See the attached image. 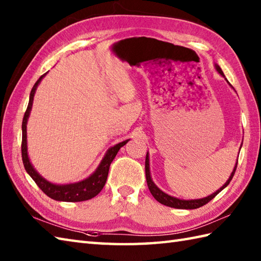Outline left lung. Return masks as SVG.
Returning <instances> with one entry per match:
<instances>
[{
  "label": "left lung",
  "instance_id": "left-lung-1",
  "mask_svg": "<svg viewBox=\"0 0 261 261\" xmlns=\"http://www.w3.org/2000/svg\"><path fill=\"white\" fill-rule=\"evenodd\" d=\"M216 70L219 71V73L223 75V71L222 69L220 68V66L216 65ZM237 166H238V162L236 164V167L233 169V171L231 173V176L229 177L228 181L225 182V184L220 188V190L216 191L215 193H213L212 195H210L207 197H204V198H199V199H190V201H185V199H179V198H176V197H173L168 195V194H166L164 192H162L159 190V188L153 184V181L151 179L150 177V170H149V156L147 153L146 156V179H147V184H148V188L149 191H150V193L152 194V196L157 199V201L159 203H162L164 205H166V206H169V207H174V208H185V210H194V208H198L203 206V205L207 204L211 199H213L218 194L223 190V188H225L226 186H228L230 184V181L232 179V177H233L234 173H236V169H237Z\"/></svg>",
  "mask_w": 261,
  "mask_h": 261
}]
</instances>
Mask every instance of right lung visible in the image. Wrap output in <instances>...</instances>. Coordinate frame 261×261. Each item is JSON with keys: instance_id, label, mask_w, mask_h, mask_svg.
<instances>
[{"instance_id": "obj_1", "label": "right lung", "mask_w": 261, "mask_h": 261, "mask_svg": "<svg viewBox=\"0 0 261 261\" xmlns=\"http://www.w3.org/2000/svg\"><path fill=\"white\" fill-rule=\"evenodd\" d=\"M47 74V73H46ZM46 74H43L40 79H39L36 84L33 85L31 93H30V99L29 104H28L27 111L23 116V121H22V143H21V151H22V162H23L24 168L27 173L30 175L31 178L35 180L36 184L39 186V188L53 199H56V201H63V202H82V201H87V199H91L94 196H96L97 194L102 191L104 187L105 182L108 179L109 175V169L110 165L113 162L115 158L116 153L120 150L121 147H123L125 143L129 140H125L123 142H120L114 147L110 148L107 154H105L103 160L99 164L95 173L91 175L85 180H82L80 182H75V184H69V185H55L51 182L47 181L45 178L39 175L36 169L32 167V165L28 157V151H27V121L29 118L30 111L32 108V102H33V96H35V93L37 90V86L42 77Z\"/></svg>"}]
</instances>
